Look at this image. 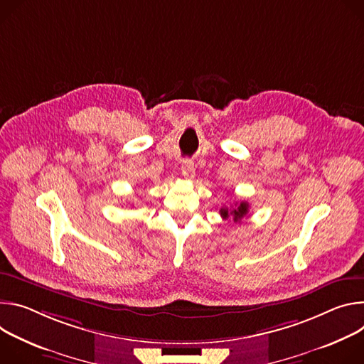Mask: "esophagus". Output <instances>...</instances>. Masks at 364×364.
<instances>
[{
	"label": "esophagus",
	"instance_id": "esophagus-1",
	"mask_svg": "<svg viewBox=\"0 0 364 364\" xmlns=\"http://www.w3.org/2000/svg\"><path fill=\"white\" fill-rule=\"evenodd\" d=\"M181 171H182V175H183L185 178L192 179V178L195 176V166H193V161H192V160H189V159L182 160V168H181Z\"/></svg>",
	"mask_w": 364,
	"mask_h": 364
}]
</instances>
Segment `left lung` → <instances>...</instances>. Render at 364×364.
I'll return each mask as SVG.
<instances>
[{
	"label": "left lung",
	"mask_w": 364,
	"mask_h": 364,
	"mask_svg": "<svg viewBox=\"0 0 364 364\" xmlns=\"http://www.w3.org/2000/svg\"><path fill=\"white\" fill-rule=\"evenodd\" d=\"M249 213V204L247 203H235V205L232 208H227V207H223L220 210V214L224 220H228V218H232L234 223H240L241 218H243L246 214Z\"/></svg>",
	"instance_id": "obj_1"
}]
</instances>
